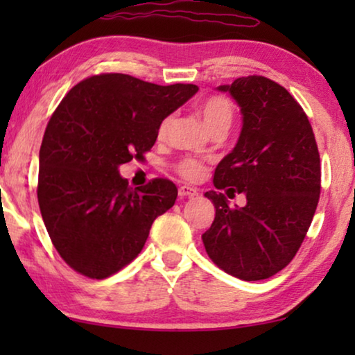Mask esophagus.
Listing matches in <instances>:
<instances>
[{
	"instance_id": "esophagus-1",
	"label": "esophagus",
	"mask_w": 355,
	"mask_h": 355,
	"mask_svg": "<svg viewBox=\"0 0 355 355\" xmlns=\"http://www.w3.org/2000/svg\"><path fill=\"white\" fill-rule=\"evenodd\" d=\"M198 196V191L196 187H191V186H181L179 187V197L184 198V197H196Z\"/></svg>"
}]
</instances>
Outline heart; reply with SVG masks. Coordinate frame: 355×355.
<instances>
[{"label": "heart", "instance_id": "obj_1", "mask_svg": "<svg viewBox=\"0 0 355 355\" xmlns=\"http://www.w3.org/2000/svg\"><path fill=\"white\" fill-rule=\"evenodd\" d=\"M198 114L203 119V124L207 125L208 130L216 129V128H225L230 129V125L234 119V106L226 96L221 95H215L207 98L205 101H202V105L198 106ZM169 125V118H166L159 124L158 134L163 135L166 132ZM178 171L181 176L186 179H191V181H197L200 179L203 174H205V168H203L202 163L196 162V159H182L181 163L178 164Z\"/></svg>", "mask_w": 355, "mask_h": 355}]
</instances>
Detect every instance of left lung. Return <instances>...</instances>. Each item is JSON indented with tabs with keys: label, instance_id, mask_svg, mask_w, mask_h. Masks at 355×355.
I'll use <instances>...</instances> for the list:
<instances>
[{
	"label": "left lung",
	"instance_id": "obj_1",
	"mask_svg": "<svg viewBox=\"0 0 355 355\" xmlns=\"http://www.w3.org/2000/svg\"><path fill=\"white\" fill-rule=\"evenodd\" d=\"M227 92L241 108L236 147L218 163L205 193L215 220L202 241L227 275L260 281L297 254L320 197V155L307 114L284 87L261 76L239 77ZM244 193V207H230L220 193Z\"/></svg>",
	"mask_w": 355,
	"mask_h": 355
}]
</instances>
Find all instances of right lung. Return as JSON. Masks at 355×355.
<instances>
[{"label":"right lung","instance_id":"1","mask_svg":"<svg viewBox=\"0 0 355 355\" xmlns=\"http://www.w3.org/2000/svg\"><path fill=\"white\" fill-rule=\"evenodd\" d=\"M197 90L100 74L72 87L53 113L40 147L37 197L53 245L77 273L103 279L130 263L157 216L174 205L171 181L132 189L119 166L142 159L164 118Z\"/></svg>","mask_w":355,"mask_h":355}]
</instances>
